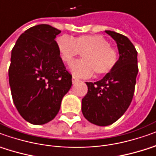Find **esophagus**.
I'll use <instances>...</instances> for the list:
<instances>
[{"mask_svg":"<svg viewBox=\"0 0 156 156\" xmlns=\"http://www.w3.org/2000/svg\"><path fill=\"white\" fill-rule=\"evenodd\" d=\"M79 80H79L77 77H76V76H73V77H72V82H73V83H76V82L79 81Z\"/></svg>","mask_w":156,"mask_h":156,"instance_id":"34e87169","label":"esophagus"}]
</instances>
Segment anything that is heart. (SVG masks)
<instances>
[{"label":"heart","mask_w":156,"mask_h":156,"mask_svg":"<svg viewBox=\"0 0 156 156\" xmlns=\"http://www.w3.org/2000/svg\"><path fill=\"white\" fill-rule=\"evenodd\" d=\"M57 47L65 64H70L75 57L82 53L83 59L70 65L71 71L80 77L90 76L93 72L97 76L108 74L118 62L116 50L101 35H84L74 39L62 35L57 39Z\"/></svg>","instance_id":"b5f03b06"}]
</instances>
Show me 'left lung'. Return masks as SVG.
<instances>
[{"label": "left lung", "mask_w": 156, "mask_h": 156, "mask_svg": "<svg viewBox=\"0 0 156 156\" xmlns=\"http://www.w3.org/2000/svg\"><path fill=\"white\" fill-rule=\"evenodd\" d=\"M116 41L120 58L115 67L102 80L86 82L87 93L82 98L81 110L92 124L105 126L120 119L133 100L138 67L137 51L125 35L106 30Z\"/></svg>", "instance_id": "8db88e82"}]
</instances>
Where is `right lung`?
Here are the masks:
<instances>
[{
    "label": "right lung",
    "instance_id": "right-lung-1",
    "mask_svg": "<svg viewBox=\"0 0 156 156\" xmlns=\"http://www.w3.org/2000/svg\"><path fill=\"white\" fill-rule=\"evenodd\" d=\"M61 30L39 24L24 31L12 50L8 69L12 100L20 115L34 125L51 121L72 85L55 38Z\"/></svg>",
    "mask_w": 156,
    "mask_h": 156
}]
</instances>
